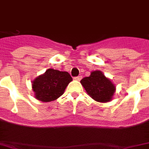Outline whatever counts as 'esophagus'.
Segmentation results:
<instances>
[{
	"label": "esophagus",
	"instance_id": "34e87169",
	"mask_svg": "<svg viewBox=\"0 0 149 149\" xmlns=\"http://www.w3.org/2000/svg\"><path fill=\"white\" fill-rule=\"evenodd\" d=\"M81 79H82L81 76H78V77H74V79H76V80H80Z\"/></svg>",
	"mask_w": 149,
	"mask_h": 149
}]
</instances>
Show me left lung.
Returning a JSON list of instances; mask_svg holds the SVG:
<instances>
[{"instance_id":"left-lung-1","label":"left lung","mask_w":149,"mask_h":149,"mask_svg":"<svg viewBox=\"0 0 149 149\" xmlns=\"http://www.w3.org/2000/svg\"><path fill=\"white\" fill-rule=\"evenodd\" d=\"M80 83L89 95L98 102L110 101L115 92L112 82L99 70L91 72L90 77H84Z\"/></svg>"}]
</instances>
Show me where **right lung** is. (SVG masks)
I'll return each instance as SVG.
<instances>
[{"mask_svg": "<svg viewBox=\"0 0 149 149\" xmlns=\"http://www.w3.org/2000/svg\"><path fill=\"white\" fill-rule=\"evenodd\" d=\"M72 80L69 72L49 69L32 82V90L36 98L41 101H52L63 95Z\"/></svg>", "mask_w": 149, "mask_h": 149, "instance_id": "obj_1", "label": "right lung"}]
</instances>
